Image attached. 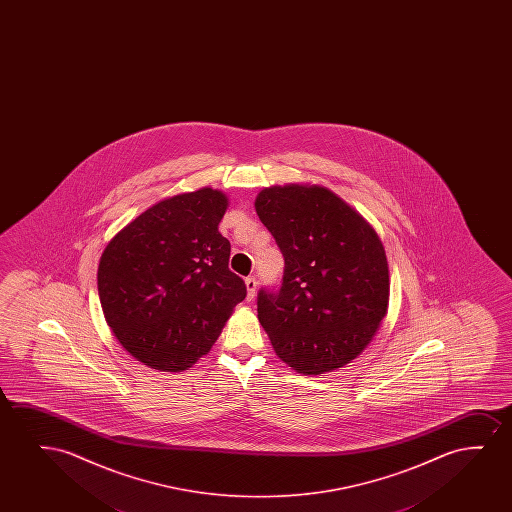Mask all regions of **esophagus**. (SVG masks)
<instances>
[{
	"mask_svg": "<svg viewBox=\"0 0 512 512\" xmlns=\"http://www.w3.org/2000/svg\"><path fill=\"white\" fill-rule=\"evenodd\" d=\"M246 285V299L248 301H252L253 297H255V290H257V280H255V276H248L245 280Z\"/></svg>",
	"mask_w": 512,
	"mask_h": 512,
	"instance_id": "34e87169",
	"label": "esophagus"
}]
</instances>
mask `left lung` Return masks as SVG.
<instances>
[{
    "label": "left lung",
    "mask_w": 512,
    "mask_h": 512,
    "mask_svg": "<svg viewBox=\"0 0 512 512\" xmlns=\"http://www.w3.org/2000/svg\"><path fill=\"white\" fill-rule=\"evenodd\" d=\"M255 210L285 259L280 290L262 288L257 297L276 355L306 376L350 364L388 309L390 276L378 234L320 185L267 187Z\"/></svg>",
    "instance_id": "obj_1"
}]
</instances>
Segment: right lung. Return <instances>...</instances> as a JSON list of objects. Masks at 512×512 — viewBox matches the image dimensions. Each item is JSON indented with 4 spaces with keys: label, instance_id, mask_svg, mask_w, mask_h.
<instances>
[{
    "label": "right lung",
    "instance_id": "right-lung-1",
    "mask_svg": "<svg viewBox=\"0 0 512 512\" xmlns=\"http://www.w3.org/2000/svg\"><path fill=\"white\" fill-rule=\"evenodd\" d=\"M220 190L162 199L113 236L101 255L98 292L106 323L136 360L180 372L206 355L245 281L229 269L231 243L218 232Z\"/></svg>",
    "mask_w": 512,
    "mask_h": 512
}]
</instances>
